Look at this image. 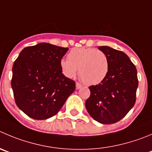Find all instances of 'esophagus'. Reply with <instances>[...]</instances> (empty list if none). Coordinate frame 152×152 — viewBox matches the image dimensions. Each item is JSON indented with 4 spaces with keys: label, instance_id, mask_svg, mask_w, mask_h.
Segmentation results:
<instances>
[{
    "label": "esophagus",
    "instance_id": "obj_1",
    "mask_svg": "<svg viewBox=\"0 0 152 152\" xmlns=\"http://www.w3.org/2000/svg\"><path fill=\"white\" fill-rule=\"evenodd\" d=\"M82 86V85L79 83H76V89H79Z\"/></svg>",
    "mask_w": 152,
    "mask_h": 152
}]
</instances>
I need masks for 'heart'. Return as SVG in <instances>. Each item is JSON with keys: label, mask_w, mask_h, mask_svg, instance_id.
Returning a JSON list of instances; mask_svg holds the SVG:
<instances>
[{"label": "heart", "mask_w": 152, "mask_h": 152, "mask_svg": "<svg viewBox=\"0 0 152 152\" xmlns=\"http://www.w3.org/2000/svg\"><path fill=\"white\" fill-rule=\"evenodd\" d=\"M61 72L68 78L77 75L89 86L99 84L106 78L109 71L107 56L102 50L92 48H77L68 54V60H60Z\"/></svg>", "instance_id": "obj_1"}]
</instances>
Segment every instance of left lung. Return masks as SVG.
<instances>
[{
    "label": "left lung",
    "instance_id": "obj_1",
    "mask_svg": "<svg viewBox=\"0 0 152 152\" xmlns=\"http://www.w3.org/2000/svg\"><path fill=\"white\" fill-rule=\"evenodd\" d=\"M99 49L107 56L109 71L99 84L89 86L86 108L93 119L109 125L121 120L134 107L138 87L137 71L124 52L109 46Z\"/></svg>",
    "mask_w": 152,
    "mask_h": 152
}]
</instances>
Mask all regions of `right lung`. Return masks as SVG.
I'll return each mask as SVG.
<instances>
[{
	"label": "right lung",
	"instance_id": "right-lung-1",
	"mask_svg": "<svg viewBox=\"0 0 152 152\" xmlns=\"http://www.w3.org/2000/svg\"><path fill=\"white\" fill-rule=\"evenodd\" d=\"M46 42L24 48L12 66L11 86L18 107L37 120L57 113L75 89L62 73L60 62L68 51Z\"/></svg>",
	"mask_w": 152,
	"mask_h": 152
}]
</instances>
